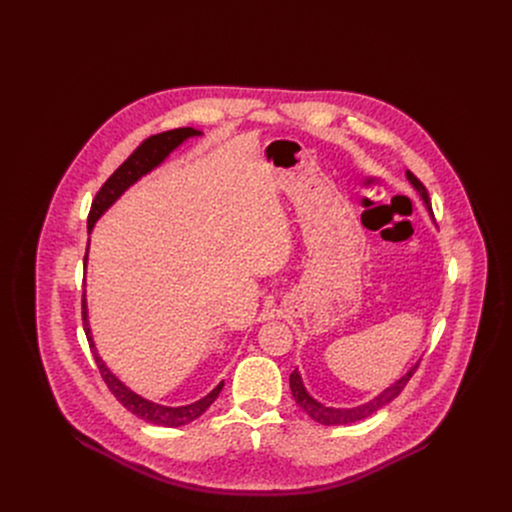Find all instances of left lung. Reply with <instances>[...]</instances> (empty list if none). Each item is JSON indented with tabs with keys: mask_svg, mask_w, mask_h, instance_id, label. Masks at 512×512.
Here are the masks:
<instances>
[{
	"mask_svg": "<svg viewBox=\"0 0 512 512\" xmlns=\"http://www.w3.org/2000/svg\"><path fill=\"white\" fill-rule=\"evenodd\" d=\"M405 176H407L409 184L415 188V192L419 194V198L423 200L425 208L431 212V204H429L427 190L423 188V184H421L411 172H407ZM417 364H419V360L413 364V367H411L403 377H399L395 383H391L387 389H383L377 397H373L371 401H364V403H360V405H354V407H332V405H326V403L314 399V397L308 393V389H306V385H304L302 375H300L298 369L289 375V389H291V395H294L296 403H298L314 421H318V423H322V425H348V423H356V421L367 419V417H371L373 413H377L379 409H383L385 405H389V403L403 391V387L407 385V381H409L411 375L415 373Z\"/></svg>",
	"mask_w": 512,
	"mask_h": 512,
	"instance_id": "8db88e82",
	"label": "left lung"
}]
</instances>
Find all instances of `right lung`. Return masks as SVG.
I'll list each match as a JSON object with an SVG mask.
<instances>
[{
	"instance_id": "obj_1",
	"label": "right lung",
	"mask_w": 512,
	"mask_h": 512,
	"mask_svg": "<svg viewBox=\"0 0 512 512\" xmlns=\"http://www.w3.org/2000/svg\"><path fill=\"white\" fill-rule=\"evenodd\" d=\"M202 131L192 129V127H180V129H172V131H164L158 135H152L145 139L139 148L113 172V176L103 184V188L97 192L93 204H91V212H89V221H87V229L89 235L93 233L95 225L99 218L135 184L139 182L143 176H148L150 172H154L158 166H162L172 152H176L184 141H188L190 137H200ZM91 243V239H89ZM89 261V247L85 253V265ZM83 324H85V334L91 346V352L95 356L97 367L101 371L103 381L107 383L109 391L117 397V401L131 411L133 415H137L139 419L154 423V425H162V427H180L186 425L194 419H198L218 397V393L223 391L225 381L218 383L208 395H204L202 399L188 403V405H178V407H170V405H162L156 401H150L141 397L139 393H135L133 389H129L109 367L105 364V360L101 358V354L97 352V344L93 340V330L89 324V306H87V294L83 296Z\"/></svg>"
}]
</instances>
